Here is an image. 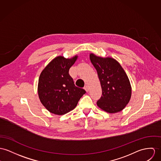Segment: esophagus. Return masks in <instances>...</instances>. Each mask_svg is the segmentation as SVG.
Returning <instances> with one entry per match:
<instances>
[{
  "instance_id": "34e87169",
  "label": "esophagus",
  "mask_w": 161,
  "mask_h": 161,
  "mask_svg": "<svg viewBox=\"0 0 161 161\" xmlns=\"http://www.w3.org/2000/svg\"><path fill=\"white\" fill-rule=\"evenodd\" d=\"M84 88H85V89L86 90V92H88V91H89V86H88L87 85H86Z\"/></svg>"
}]
</instances>
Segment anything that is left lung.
Listing matches in <instances>:
<instances>
[{"instance_id":"8db88e82","label":"left lung","mask_w":161,"mask_h":161,"mask_svg":"<svg viewBox=\"0 0 161 161\" xmlns=\"http://www.w3.org/2000/svg\"><path fill=\"white\" fill-rule=\"evenodd\" d=\"M91 62L96 69L102 87V96L97 102L99 108L110 113L123 110L131 97V86L119 63L111 58L90 54Z\"/></svg>"}]
</instances>
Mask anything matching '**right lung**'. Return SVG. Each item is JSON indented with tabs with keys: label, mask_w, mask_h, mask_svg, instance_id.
I'll use <instances>...</instances> for the list:
<instances>
[{
	"label": "right lung",
	"mask_w": 161,
	"mask_h": 161,
	"mask_svg": "<svg viewBox=\"0 0 161 161\" xmlns=\"http://www.w3.org/2000/svg\"><path fill=\"white\" fill-rule=\"evenodd\" d=\"M78 56L66 59L58 56L47 65L40 75L38 94L40 102L48 111L62 115L74 110L85 89L75 86L69 71Z\"/></svg>",
	"instance_id": "right-lung-1"
}]
</instances>
